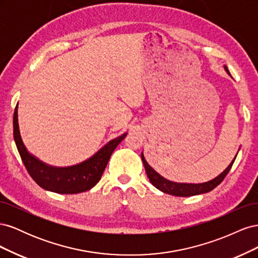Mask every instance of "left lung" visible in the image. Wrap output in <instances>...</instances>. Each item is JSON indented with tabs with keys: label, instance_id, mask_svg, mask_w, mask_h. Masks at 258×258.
Wrapping results in <instances>:
<instances>
[{
	"label": "left lung",
	"instance_id": "left-lung-1",
	"mask_svg": "<svg viewBox=\"0 0 258 258\" xmlns=\"http://www.w3.org/2000/svg\"><path fill=\"white\" fill-rule=\"evenodd\" d=\"M224 68H225V71L230 75L227 67L224 66ZM141 157H142V161L144 163L146 174H147L148 178H150V182L156 187V188L163 191V192H166V194L172 195V196L189 197V196H195V195L209 192L212 189H214L217 185H220L223 182L225 176L227 175V173L230 171V169L232 167V163L235 162V159L237 156L230 162V165L226 168L220 175L216 176L213 179H211V181H209V182L200 183V184H187V183L171 182V181H169V179L161 176L158 172H156V171L150 165H148L147 161L144 158L143 153L141 154Z\"/></svg>",
	"mask_w": 258,
	"mask_h": 258
}]
</instances>
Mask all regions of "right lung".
<instances>
[{
    "label": "right lung",
    "instance_id": "1",
    "mask_svg": "<svg viewBox=\"0 0 258 258\" xmlns=\"http://www.w3.org/2000/svg\"><path fill=\"white\" fill-rule=\"evenodd\" d=\"M14 140L29 174L42 188L57 194H79L91 189L102 176L112 153L127 134L105 144L90 158L71 167H52L30 154L22 142L18 124V104L14 112Z\"/></svg>",
    "mask_w": 258,
    "mask_h": 258
}]
</instances>
